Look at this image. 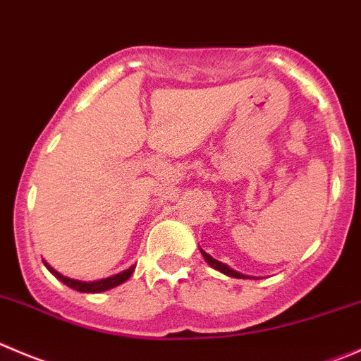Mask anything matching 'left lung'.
<instances>
[{"label":"left lung","instance_id":"8db88e82","mask_svg":"<svg viewBox=\"0 0 361 361\" xmlns=\"http://www.w3.org/2000/svg\"><path fill=\"white\" fill-rule=\"evenodd\" d=\"M199 252H201V254H202V257H204V261L208 262V264L212 266V268H215L216 271H220V274L227 275V277H233V279H259V277H248V275H243V274H240V271H236V269H233V268H231V266H227L226 262H220V261H216V259H213L212 255H209V254H206V252L202 250L201 247H199Z\"/></svg>","mask_w":361,"mask_h":361}]
</instances>
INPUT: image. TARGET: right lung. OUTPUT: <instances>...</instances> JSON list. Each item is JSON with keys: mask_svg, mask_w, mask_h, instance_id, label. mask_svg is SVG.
I'll return each instance as SVG.
<instances>
[{"mask_svg": "<svg viewBox=\"0 0 361 361\" xmlns=\"http://www.w3.org/2000/svg\"><path fill=\"white\" fill-rule=\"evenodd\" d=\"M44 264H45V268H47L49 271H51V274L58 279V281H61L63 284L68 286V288H72V289H75V291H79V293H104V291H107V289L116 288V286L127 282L135 269V266H130V268H127L125 271H120V274L113 275V277L102 279V281L86 282V281H75V279L65 277V275H61L59 271H56V269L52 268L47 261H44Z\"/></svg>", "mask_w": 361, "mask_h": 361, "instance_id": "right-lung-1", "label": "right lung"}]
</instances>
